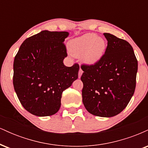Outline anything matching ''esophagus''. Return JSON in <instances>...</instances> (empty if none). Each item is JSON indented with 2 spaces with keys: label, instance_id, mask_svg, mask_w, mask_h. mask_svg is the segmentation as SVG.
<instances>
[{
  "label": "esophagus",
  "instance_id": "esophagus-1",
  "mask_svg": "<svg viewBox=\"0 0 148 148\" xmlns=\"http://www.w3.org/2000/svg\"><path fill=\"white\" fill-rule=\"evenodd\" d=\"M82 74H83V70L81 68H80L79 71V78H81V75H82Z\"/></svg>",
  "mask_w": 148,
  "mask_h": 148
}]
</instances>
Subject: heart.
<instances>
[{
	"mask_svg": "<svg viewBox=\"0 0 148 148\" xmlns=\"http://www.w3.org/2000/svg\"><path fill=\"white\" fill-rule=\"evenodd\" d=\"M69 50L73 56L79 58L86 65L92 66L101 60L106 49V42L95 33H88L69 42Z\"/></svg>",
	"mask_w": 148,
	"mask_h": 148,
	"instance_id": "heart-1",
	"label": "heart"
}]
</instances>
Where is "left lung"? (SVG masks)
I'll use <instances>...</instances> for the list:
<instances>
[{
  "instance_id": "left-lung-1",
  "label": "left lung",
  "mask_w": 148,
  "mask_h": 148,
  "mask_svg": "<svg viewBox=\"0 0 148 148\" xmlns=\"http://www.w3.org/2000/svg\"><path fill=\"white\" fill-rule=\"evenodd\" d=\"M104 55L92 66L82 65L83 103L96 116L111 118L127 106L136 88L138 61L128 42L110 33Z\"/></svg>"
}]
</instances>
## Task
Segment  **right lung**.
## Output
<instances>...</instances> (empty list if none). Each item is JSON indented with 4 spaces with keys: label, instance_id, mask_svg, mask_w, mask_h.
<instances>
[{
    "label": "right lung",
    "instance_id": "1",
    "mask_svg": "<svg viewBox=\"0 0 148 148\" xmlns=\"http://www.w3.org/2000/svg\"><path fill=\"white\" fill-rule=\"evenodd\" d=\"M68 32L42 30L22 43L14 58L13 85L26 111L39 117L56 113L62 93L78 79L79 64L66 67Z\"/></svg>",
    "mask_w": 148,
    "mask_h": 148
}]
</instances>
